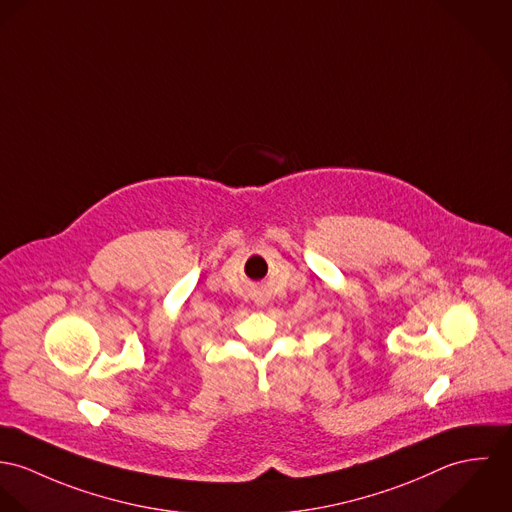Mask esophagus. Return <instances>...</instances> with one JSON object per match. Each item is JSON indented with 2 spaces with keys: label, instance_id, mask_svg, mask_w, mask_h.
<instances>
[{
  "label": "esophagus",
  "instance_id": "obj_1",
  "mask_svg": "<svg viewBox=\"0 0 512 512\" xmlns=\"http://www.w3.org/2000/svg\"><path fill=\"white\" fill-rule=\"evenodd\" d=\"M257 304H259V306H265V304H267V298H265V296H263V298H257Z\"/></svg>",
  "mask_w": 512,
  "mask_h": 512
}]
</instances>
